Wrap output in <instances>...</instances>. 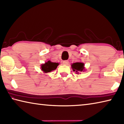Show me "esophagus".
Wrapping results in <instances>:
<instances>
[{
  "instance_id": "34e87169",
  "label": "esophagus",
  "mask_w": 124,
  "mask_h": 124,
  "mask_svg": "<svg viewBox=\"0 0 124 124\" xmlns=\"http://www.w3.org/2000/svg\"><path fill=\"white\" fill-rule=\"evenodd\" d=\"M68 63H69V61L67 60H65L63 61V64L64 65H67L68 64Z\"/></svg>"
}]
</instances>
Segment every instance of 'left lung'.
Wrapping results in <instances>:
<instances>
[{
  "instance_id": "obj_1",
  "label": "left lung",
  "mask_w": 124,
  "mask_h": 124,
  "mask_svg": "<svg viewBox=\"0 0 124 124\" xmlns=\"http://www.w3.org/2000/svg\"><path fill=\"white\" fill-rule=\"evenodd\" d=\"M71 66H72L73 70L74 71V72L75 71L78 74H79V72H84V71L85 70V67H84L85 64L84 63H82V62L73 63Z\"/></svg>"
}]
</instances>
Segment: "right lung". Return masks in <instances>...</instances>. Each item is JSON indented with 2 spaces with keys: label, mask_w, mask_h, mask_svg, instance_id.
<instances>
[{
  "label": "right lung",
  "mask_w": 124,
  "mask_h": 124,
  "mask_svg": "<svg viewBox=\"0 0 124 124\" xmlns=\"http://www.w3.org/2000/svg\"><path fill=\"white\" fill-rule=\"evenodd\" d=\"M58 65H59V63H58L52 62L50 61H48L44 64H42L41 65V70L42 71H43L44 73H50L51 72L52 70H55Z\"/></svg>",
  "instance_id": "1"
}]
</instances>
